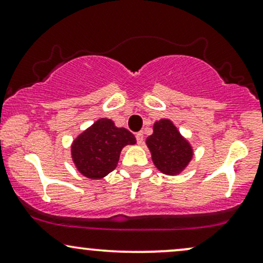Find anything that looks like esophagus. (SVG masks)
<instances>
[{
	"label": "esophagus",
	"instance_id": "1",
	"mask_svg": "<svg viewBox=\"0 0 263 263\" xmlns=\"http://www.w3.org/2000/svg\"><path fill=\"white\" fill-rule=\"evenodd\" d=\"M143 138H144L143 132H137V134H136V140H137L138 144L143 143Z\"/></svg>",
	"mask_w": 263,
	"mask_h": 263
}]
</instances>
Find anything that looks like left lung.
<instances>
[{
  "label": "left lung",
  "mask_w": 263,
  "mask_h": 263,
  "mask_svg": "<svg viewBox=\"0 0 263 263\" xmlns=\"http://www.w3.org/2000/svg\"><path fill=\"white\" fill-rule=\"evenodd\" d=\"M145 144L151 152L153 164L165 175L181 174L194 158L191 143L169 119L154 122L153 134L148 136Z\"/></svg>",
  "instance_id": "obj_1"
}]
</instances>
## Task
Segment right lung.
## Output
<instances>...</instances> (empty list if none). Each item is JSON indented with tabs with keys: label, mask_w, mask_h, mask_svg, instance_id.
<instances>
[{
	"label": "right lung",
	"mask_w": 263,
	"mask_h": 263,
	"mask_svg": "<svg viewBox=\"0 0 263 263\" xmlns=\"http://www.w3.org/2000/svg\"><path fill=\"white\" fill-rule=\"evenodd\" d=\"M134 144L136 137L128 129L115 126L111 119L101 118L72 142V162L85 178L99 180L118 166L122 148Z\"/></svg>",
	"instance_id": "add662e5"
}]
</instances>
